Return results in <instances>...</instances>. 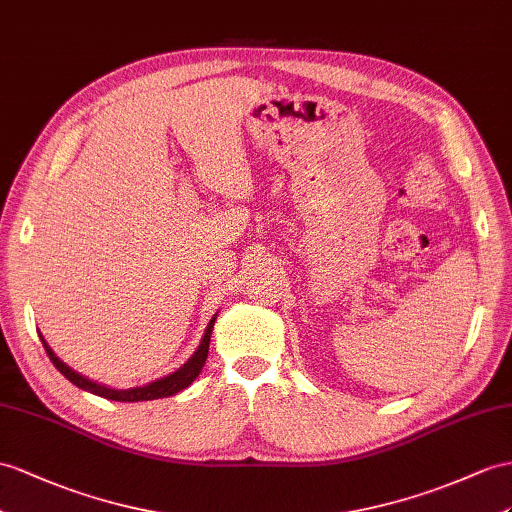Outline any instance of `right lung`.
I'll list each match as a JSON object with an SVG mask.
<instances>
[{"mask_svg":"<svg viewBox=\"0 0 512 512\" xmlns=\"http://www.w3.org/2000/svg\"><path fill=\"white\" fill-rule=\"evenodd\" d=\"M215 321H217V313L213 315V319L208 321V326L204 330L202 341H199V345H197V350L193 352V356L186 360V363L180 369L169 373V376H165V378H158L154 382H149V384L132 386V389H112V386H106V384H99L95 380H89L86 376H82V373L73 371L69 365L62 363V360L54 354L52 347L47 345V341L43 339V336H41V341H43L45 352H47L49 360H52V363H54V367L69 382L76 384L78 389L89 391V393L99 395V397H106V400H112V402H147V400H160V397H171V395L180 393L182 389H186V386H189L199 376V373H202V367H204L206 358H208L210 334H213Z\"/></svg>","mask_w":512,"mask_h":512,"instance_id":"right-lung-1","label":"right lung"}]
</instances>
